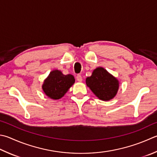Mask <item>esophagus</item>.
<instances>
[{
	"mask_svg": "<svg viewBox=\"0 0 157 157\" xmlns=\"http://www.w3.org/2000/svg\"><path fill=\"white\" fill-rule=\"evenodd\" d=\"M76 80H77L78 82H82V76L81 75H78L77 76H76Z\"/></svg>",
	"mask_w": 157,
	"mask_h": 157,
	"instance_id": "obj_1",
	"label": "esophagus"
}]
</instances>
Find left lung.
Segmentation results:
<instances>
[{"instance_id":"8db88e82","label":"left lung","mask_w":157,"mask_h":157,"mask_svg":"<svg viewBox=\"0 0 157 157\" xmlns=\"http://www.w3.org/2000/svg\"><path fill=\"white\" fill-rule=\"evenodd\" d=\"M86 84L95 95L102 100H109L116 95L119 82L103 67L94 70L86 78Z\"/></svg>"}]
</instances>
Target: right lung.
<instances>
[{
	"label": "right lung",
	"instance_id": "1",
	"mask_svg": "<svg viewBox=\"0 0 157 157\" xmlns=\"http://www.w3.org/2000/svg\"><path fill=\"white\" fill-rule=\"evenodd\" d=\"M72 75H64L59 70H53L49 74L42 85L43 90L52 99L57 100L63 97L68 89L75 83Z\"/></svg>",
	"mask_w": 157,
	"mask_h": 157
}]
</instances>
